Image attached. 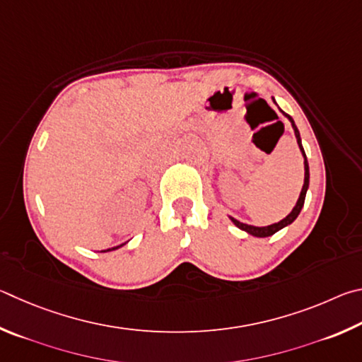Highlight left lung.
Instances as JSON below:
<instances>
[{
  "mask_svg": "<svg viewBox=\"0 0 362 362\" xmlns=\"http://www.w3.org/2000/svg\"><path fill=\"white\" fill-rule=\"evenodd\" d=\"M272 100H274V103L276 105L275 98H272ZM280 111H281V110H280ZM281 112H283L284 117H288L291 125H293L294 135H296V138H297V144H299V149H300L302 157H303V168H305V176H303V186H302V191H300L299 199H297L296 206L293 208V211H291L286 218L280 221V223H275V224H270V226H265V227H256V226H248V224H245V223H240V221H237L235 218L229 216L232 223L235 224V226L238 227V229H242V230H245L246 233H250V235L259 237V238H265V237L274 235V233H276L278 230H281V229H284V227H286V226L294 223V221L297 219V216H299V214H300V210L303 208V202H305V195H307L308 185H310V168H308V160H307L305 151H303V146H302L300 133H299V130H297V125H296V122H294V119L291 117L289 114L284 112V111H281Z\"/></svg>",
  "mask_w": 362,
  "mask_h": 362,
  "instance_id": "left-lung-1",
  "label": "left lung"
}]
</instances>
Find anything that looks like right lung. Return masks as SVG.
Returning a JSON list of instances; mask_svg holds the SVG:
<instances>
[{
  "mask_svg": "<svg viewBox=\"0 0 362 362\" xmlns=\"http://www.w3.org/2000/svg\"><path fill=\"white\" fill-rule=\"evenodd\" d=\"M127 243V242H125ZM125 243H122V245H119V246H114V248H107V250H103V251H100V252H107V251H114V250H119L120 246H124Z\"/></svg>",
  "mask_w": 362,
  "mask_h": 362,
  "instance_id": "right-lung-1",
  "label": "right lung"
}]
</instances>
